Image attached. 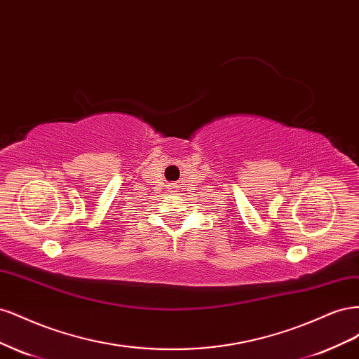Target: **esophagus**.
Returning <instances> with one entry per match:
<instances>
[{
  "mask_svg": "<svg viewBox=\"0 0 359 359\" xmlns=\"http://www.w3.org/2000/svg\"><path fill=\"white\" fill-rule=\"evenodd\" d=\"M172 189H173V190H175V186H173V187H172Z\"/></svg>",
  "mask_w": 359,
  "mask_h": 359,
  "instance_id": "esophagus-1",
  "label": "esophagus"
}]
</instances>
